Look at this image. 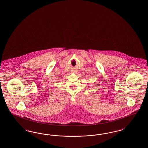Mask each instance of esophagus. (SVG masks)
<instances>
[{"instance_id":"1","label":"esophagus","mask_w":148,"mask_h":148,"mask_svg":"<svg viewBox=\"0 0 148 148\" xmlns=\"http://www.w3.org/2000/svg\"><path fill=\"white\" fill-rule=\"evenodd\" d=\"M72 73H77V71H76V70H75V69H74V70H73V71H72Z\"/></svg>"}]
</instances>
